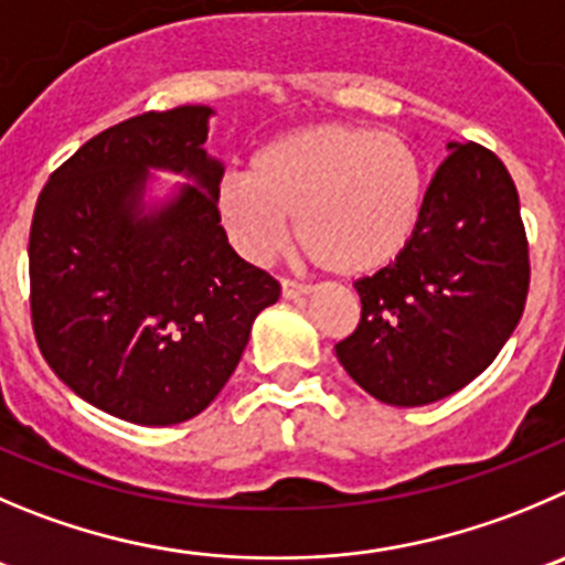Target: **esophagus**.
<instances>
[{
  "mask_svg": "<svg viewBox=\"0 0 565 565\" xmlns=\"http://www.w3.org/2000/svg\"><path fill=\"white\" fill-rule=\"evenodd\" d=\"M313 291V288L308 286V282H297V279H282V297L286 299H297V297H308V294Z\"/></svg>",
  "mask_w": 565,
  "mask_h": 565,
  "instance_id": "1",
  "label": "esophagus"
}]
</instances>
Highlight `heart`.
I'll return each instance as SVG.
<instances>
[{"label": "heart", "instance_id": "heart-1", "mask_svg": "<svg viewBox=\"0 0 565 565\" xmlns=\"http://www.w3.org/2000/svg\"><path fill=\"white\" fill-rule=\"evenodd\" d=\"M218 218L249 260H268L297 218L305 255L338 277L391 266L422 224L424 163L396 132L319 125L268 141L249 174L216 191Z\"/></svg>", "mask_w": 565, "mask_h": 565}]
</instances>
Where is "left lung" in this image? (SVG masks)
<instances>
[{
	"instance_id": "8db88e82",
	"label": "left lung",
	"mask_w": 565,
	"mask_h": 565,
	"mask_svg": "<svg viewBox=\"0 0 565 565\" xmlns=\"http://www.w3.org/2000/svg\"><path fill=\"white\" fill-rule=\"evenodd\" d=\"M354 288L360 321L335 354L374 399L429 405L480 377L530 291L527 233L502 160L482 143H449L413 244Z\"/></svg>"
}]
</instances>
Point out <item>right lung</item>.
<instances>
[{
	"label": "right lung",
	"instance_id": "1",
	"mask_svg": "<svg viewBox=\"0 0 565 565\" xmlns=\"http://www.w3.org/2000/svg\"><path fill=\"white\" fill-rule=\"evenodd\" d=\"M211 107L147 110L52 171L30 227L32 332L52 372L110 416L147 427L205 411L238 366L279 282L227 244L222 166L202 149ZM147 168L194 177L138 217Z\"/></svg>",
	"mask_w": 565,
	"mask_h": 565
}]
</instances>
